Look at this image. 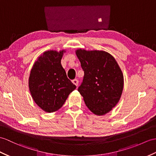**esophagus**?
<instances>
[{"instance_id":"obj_1","label":"esophagus","mask_w":156,"mask_h":156,"mask_svg":"<svg viewBox=\"0 0 156 156\" xmlns=\"http://www.w3.org/2000/svg\"><path fill=\"white\" fill-rule=\"evenodd\" d=\"M72 83H73L74 84H75L76 86H78V80L77 79H74V80H72Z\"/></svg>"}]
</instances>
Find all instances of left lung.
<instances>
[{
    "label": "left lung",
    "mask_w": 156,
    "mask_h": 156,
    "mask_svg": "<svg viewBox=\"0 0 156 156\" xmlns=\"http://www.w3.org/2000/svg\"><path fill=\"white\" fill-rule=\"evenodd\" d=\"M76 54L84 72L78 91L92 113H108L119 102L124 88V76L116 60L103 50L78 49Z\"/></svg>",
    "instance_id": "1"
}]
</instances>
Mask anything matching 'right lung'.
I'll return each instance as SVG.
<instances>
[{
  "label": "right lung",
  "instance_id": "right-lung-1",
  "mask_svg": "<svg viewBox=\"0 0 156 156\" xmlns=\"http://www.w3.org/2000/svg\"><path fill=\"white\" fill-rule=\"evenodd\" d=\"M65 52L64 50L44 52L38 58L30 70L28 86L32 99L48 113L59 110L76 88L67 78L61 65Z\"/></svg>",
  "mask_w": 156,
  "mask_h": 156
}]
</instances>
